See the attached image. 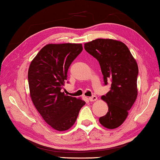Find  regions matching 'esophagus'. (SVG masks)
<instances>
[{"instance_id":"34e87169","label":"esophagus","mask_w":160,"mask_h":160,"mask_svg":"<svg viewBox=\"0 0 160 160\" xmlns=\"http://www.w3.org/2000/svg\"><path fill=\"white\" fill-rule=\"evenodd\" d=\"M97 99H98V98L96 97L95 95H93V96H92V97H89V101H91V102L95 101V100H97Z\"/></svg>"}]
</instances>
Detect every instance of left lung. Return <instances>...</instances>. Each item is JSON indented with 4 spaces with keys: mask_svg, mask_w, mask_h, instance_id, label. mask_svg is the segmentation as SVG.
<instances>
[{
    "mask_svg": "<svg viewBox=\"0 0 160 160\" xmlns=\"http://www.w3.org/2000/svg\"><path fill=\"white\" fill-rule=\"evenodd\" d=\"M84 49L99 62L105 85L111 82L110 91L101 97L108 111L99 122L105 128L115 129L126 119L137 98L136 60L124 43L113 39H95L84 43Z\"/></svg>",
    "mask_w": 160,
    "mask_h": 160,
    "instance_id": "left-lung-1",
    "label": "left lung"
}]
</instances>
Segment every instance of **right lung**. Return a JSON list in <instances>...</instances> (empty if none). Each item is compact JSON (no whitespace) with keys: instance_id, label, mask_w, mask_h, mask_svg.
Returning <instances> with one entry per match:
<instances>
[{"instance_id":"add662e5","label":"right lung","mask_w":160,"mask_h":160,"mask_svg":"<svg viewBox=\"0 0 160 160\" xmlns=\"http://www.w3.org/2000/svg\"><path fill=\"white\" fill-rule=\"evenodd\" d=\"M82 49V43H49L39 51L28 69L32 101L43 120L56 130L71 128L86 103L60 91L70 65Z\"/></svg>"}]
</instances>
